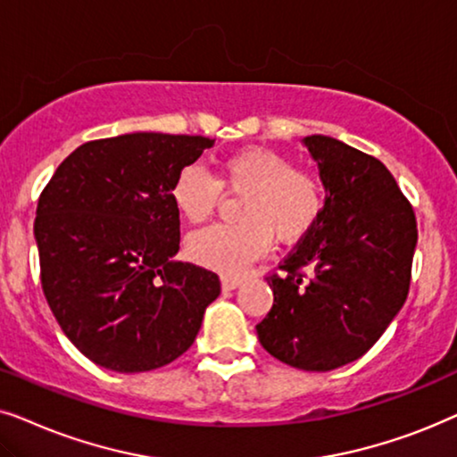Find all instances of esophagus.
Segmentation results:
<instances>
[{"label": "esophagus", "mask_w": 457, "mask_h": 457, "mask_svg": "<svg viewBox=\"0 0 457 457\" xmlns=\"http://www.w3.org/2000/svg\"><path fill=\"white\" fill-rule=\"evenodd\" d=\"M242 282H245V278L236 276V273H223V276H221V288L223 290H236Z\"/></svg>", "instance_id": "34e87169"}]
</instances>
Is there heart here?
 <instances>
[{"label": "heart", "mask_w": 457, "mask_h": 457, "mask_svg": "<svg viewBox=\"0 0 457 457\" xmlns=\"http://www.w3.org/2000/svg\"><path fill=\"white\" fill-rule=\"evenodd\" d=\"M221 187L242 194L232 225H212L187 240V253L198 265L217 271H242L265 253L270 238L295 245L312 232L324 206L318 179L295 169L288 158L263 148H246L225 156L219 178L198 165H186L175 175L171 200L190 223H203L215 212Z\"/></svg>", "instance_id": "1"}]
</instances>
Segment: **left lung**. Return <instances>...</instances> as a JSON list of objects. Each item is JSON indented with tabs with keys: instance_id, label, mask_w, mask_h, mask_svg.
I'll use <instances>...</instances> for the list:
<instances>
[{
	"instance_id": "1",
	"label": "left lung",
	"mask_w": 457,
	"mask_h": 457,
	"mask_svg": "<svg viewBox=\"0 0 457 457\" xmlns=\"http://www.w3.org/2000/svg\"><path fill=\"white\" fill-rule=\"evenodd\" d=\"M326 190L313 229L270 276L263 349L307 372L360 360L397 318L418 242L413 209L378 158L328 136L303 137ZM307 270V274H303Z\"/></svg>"
}]
</instances>
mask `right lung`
Returning a JSON list of instances; mask_svg holds the SVG:
<instances>
[{
    "label": "right lung",
    "instance_id": "right-lung-1",
    "mask_svg": "<svg viewBox=\"0 0 457 457\" xmlns=\"http://www.w3.org/2000/svg\"><path fill=\"white\" fill-rule=\"evenodd\" d=\"M215 139L137 131L64 158L35 217L41 286L66 338L97 366L148 372L190 349L217 273L175 259L171 186Z\"/></svg>",
    "mask_w": 457,
    "mask_h": 457
}]
</instances>
